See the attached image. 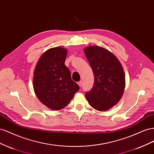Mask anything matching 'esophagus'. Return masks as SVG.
<instances>
[{"label":"esophagus","instance_id":"obj_1","mask_svg":"<svg viewBox=\"0 0 154 154\" xmlns=\"http://www.w3.org/2000/svg\"><path fill=\"white\" fill-rule=\"evenodd\" d=\"M78 85H79V86L80 87H81V86H82V81H79V82H78Z\"/></svg>","mask_w":154,"mask_h":154}]
</instances>
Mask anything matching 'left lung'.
Instances as JSON below:
<instances>
[{
	"mask_svg": "<svg viewBox=\"0 0 154 154\" xmlns=\"http://www.w3.org/2000/svg\"><path fill=\"white\" fill-rule=\"evenodd\" d=\"M84 52L95 77L92 88L86 92V98L94 108L107 110L119 101L123 94V69L116 57L103 48L89 46Z\"/></svg>",
	"mask_w": 154,
	"mask_h": 154,
	"instance_id": "left-lung-1",
	"label": "left lung"
}]
</instances>
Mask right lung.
<instances>
[{
	"instance_id": "1",
	"label": "right lung",
	"mask_w": 154,
	"mask_h": 154,
	"mask_svg": "<svg viewBox=\"0 0 154 154\" xmlns=\"http://www.w3.org/2000/svg\"><path fill=\"white\" fill-rule=\"evenodd\" d=\"M66 55L64 48H51L41 57L34 72L33 88L37 97L55 110L67 106L80 88L64 64Z\"/></svg>"
}]
</instances>
